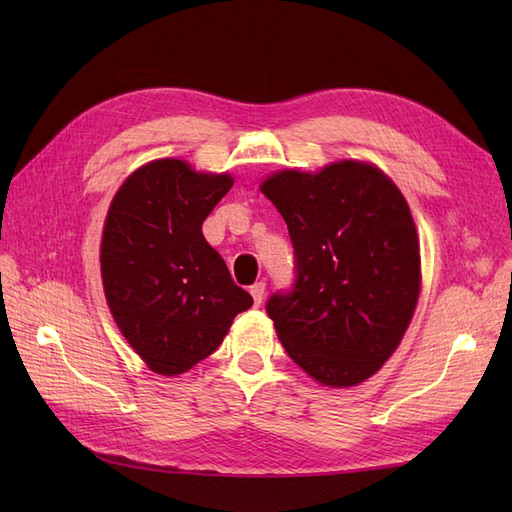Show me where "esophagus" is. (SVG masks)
<instances>
[{
	"mask_svg": "<svg viewBox=\"0 0 512 512\" xmlns=\"http://www.w3.org/2000/svg\"><path fill=\"white\" fill-rule=\"evenodd\" d=\"M265 290H267V284H265V282H256V284L250 286V292H252V297H254V303H256V305H260L262 299H265Z\"/></svg>",
	"mask_w": 512,
	"mask_h": 512,
	"instance_id": "esophagus-1",
	"label": "esophagus"
}]
</instances>
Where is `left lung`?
<instances>
[{
	"label": "left lung",
	"instance_id": "1",
	"mask_svg": "<svg viewBox=\"0 0 512 512\" xmlns=\"http://www.w3.org/2000/svg\"><path fill=\"white\" fill-rule=\"evenodd\" d=\"M294 250V284L267 299L290 359L327 386H354L404 337L421 288L406 198L382 170L335 162L318 175L282 170L262 183Z\"/></svg>",
	"mask_w": 512,
	"mask_h": 512
}]
</instances>
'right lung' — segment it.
Returning <instances> with one entry per match:
<instances>
[{"label": "right lung", "instance_id": "right-lung-1", "mask_svg": "<svg viewBox=\"0 0 512 512\" xmlns=\"http://www.w3.org/2000/svg\"><path fill=\"white\" fill-rule=\"evenodd\" d=\"M232 188L181 160H156L126 179L106 215L104 294L134 352L177 376L218 350L232 318L254 299L232 282L203 222Z\"/></svg>", "mask_w": 512, "mask_h": 512}]
</instances>
